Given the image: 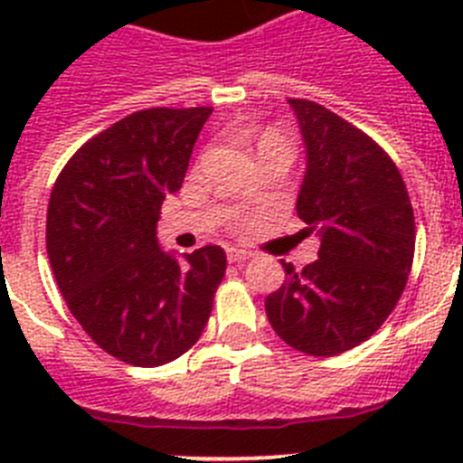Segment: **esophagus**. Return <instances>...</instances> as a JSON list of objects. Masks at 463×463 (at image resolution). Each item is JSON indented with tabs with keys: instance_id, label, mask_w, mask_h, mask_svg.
<instances>
[{
	"instance_id": "obj_1",
	"label": "esophagus",
	"mask_w": 463,
	"mask_h": 463,
	"mask_svg": "<svg viewBox=\"0 0 463 463\" xmlns=\"http://www.w3.org/2000/svg\"><path fill=\"white\" fill-rule=\"evenodd\" d=\"M252 252L248 250H239V248H229L227 250V260L232 261V264H245V261L250 260Z\"/></svg>"
}]
</instances>
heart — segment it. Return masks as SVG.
Returning a JSON list of instances; mask_svg holds the SVG:
<instances>
[{
	"label": "heart",
	"instance_id": "obj_1",
	"mask_svg": "<svg viewBox=\"0 0 463 463\" xmlns=\"http://www.w3.org/2000/svg\"><path fill=\"white\" fill-rule=\"evenodd\" d=\"M264 138H278V137H276V134H267V137H264Z\"/></svg>",
	"mask_w": 463,
	"mask_h": 463
}]
</instances>
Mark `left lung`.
Instances as JSON below:
<instances>
[{"label": "left lung", "instance_id": "left-lung-1", "mask_svg": "<svg viewBox=\"0 0 463 463\" xmlns=\"http://www.w3.org/2000/svg\"><path fill=\"white\" fill-rule=\"evenodd\" d=\"M306 146L298 218L320 236L304 271L280 261L285 282L267 297L282 341L334 357L373 336L406 288L415 218L406 183L371 137L308 99H288Z\"/></svg>", "mask_w": 463, "mask_h": 463}]
</instances>
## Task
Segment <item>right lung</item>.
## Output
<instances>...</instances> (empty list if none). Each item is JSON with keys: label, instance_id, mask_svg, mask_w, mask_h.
I'll list each match as a JSON object with an SVG mask.
<instances>
[{"label": "right lung", "instance_id": "obj_1", "mask_svg": "<svg viewBox=\"0 0 463 463\" xmlns=\"http://www.w3.org/2000/svg\"><path fill=\"white\" fill-rule=\"evenodd\" d=\"M211 106L146 109L83 143L57 175L46 248L69 310L101 350L134 366L187 353L213 310L227 255L159 248V208L181 190Z\"/></svg>", "mask_w": 463, "mask_h": 463}]
</instances>
